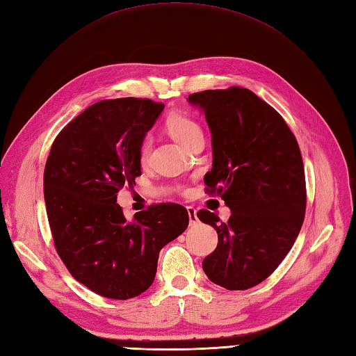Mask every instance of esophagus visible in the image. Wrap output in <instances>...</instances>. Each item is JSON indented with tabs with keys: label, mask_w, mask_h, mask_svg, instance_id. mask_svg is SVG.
Wrapping results in <instances>:
<instances>
[{
	"label": "esophagus",
	"mask_w": 356,
	"mask_h": 356,
	"mask_svg": "<svg viewBox=\"0 0 356 356\" xmlns=\"http://www.w3.org/2000/svg\"><path fill=\"white\" fill-rule=\"evenodd\" d=\"M187 213H188V220H191L192 225L198 222V216H196V209L195 207H192V205H188Z\"/></svg>",
	"instance_id": "34e87169"
}]
</instances>
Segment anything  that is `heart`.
Segmentation results:
<instances>
[{
    "instance_id": "1",
    "label": "heart",
    "mask_w": 356,
    "mask_h": 356,
    "mask_svg": "<svg viewBox=\"0 0 356 356\" xmlns=\"http://www.w3.org/2000/svg\"><path fill=\"white\" fill-rule=\"evenodd\" d=\"M165 129H168L170 136L184 147L191 145V141L195 140L196 137L202 136V129L200 123L186 113H172L168 118H165ZM151 151H152V137L146 136L143 140H141L140 147H138V156L141 163L147 161L149 155H151Z\"/></svg>"
}]
</instances>
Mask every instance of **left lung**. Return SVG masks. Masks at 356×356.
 <instances>
[{
	"instance_id": "left-lung-1",
	"label": "left lung",
	"mask_w": 356,
	"mask_h": 356,
	"mask_svg": "<svg viewBox=\"0 0 356 356\" xmlns=\"http://www.w3.org/2000/svg\"><path fill=\"white\" fill-rule=\"evenodd\" d=\"M188 100L202 108L211 131L213 168L205 173V193L220 196L232 209L227 222L209 210L198 211L218 233V247L202 268L216 285L248 289L277 270L303 225L302 152L283 117L247 88L205 90Z\"/></svg>"
}]
</instances>
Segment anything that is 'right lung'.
<instances>
[{
	"label": "right lung",
	"instance_id": "obj_1",
	"mask_svg": "<svg viewBox=\"0 0 356 356\" xmlns=\"http://www.w3.org/2000/svg\"><path fill=\"white\" fill-rule=\"evenodd\" d=\"M164 105L140 97L100 100L73 118L45 163L44 198L54 248L96 294L128 300L152 285L160 250L183 233L179 204H152L124 218L117 193L141 175L138 147Z\"/></svg>",
	"mask_w": 356,
	"mask_h": 356
}]
</instances>
